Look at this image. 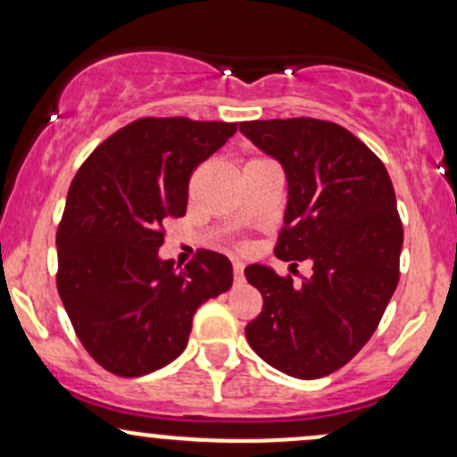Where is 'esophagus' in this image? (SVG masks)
Returning a JSON list of instances; mask_svg holds the SVG:
<instances>
[{
    "label": "esophagus",
    "mask_w": 457,
    "mask_h": 457,
    "mask_svg": "<svg viewBox=\"0 0 457 457\" xmlns=\"http://www.w3.org/2000/svg\"><path fill=\"white\" fill-rule=\"evenodd\" d=\"M243 269H245L243 262L236 260V262H234V279H236V281H243Z\"/></svg>",
    "instance_id": "1"
}]
</instances>
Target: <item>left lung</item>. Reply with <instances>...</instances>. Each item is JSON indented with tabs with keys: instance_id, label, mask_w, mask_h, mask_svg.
Wrapping results in <instances>:
<instances>
[{
	"instance_id": "1",
	"label": "left lung",
	"mask_w": 457,
	"mask_h": 457,
	"mask_svg": "<svg viewBox=\"0 0 457 457\" xmlns=\"http://www.w3.org/2000/svg\"><path fill=\"white\" fill-rule=\"evenodd\" d=\"M240 133L283 167L287 204L275 255L312 262L301 286L249 264L264 307L246 324L260 359L312 380L348 363L374 335L400 281L403 229L386 167L359 137L313 118L240 122Z\"/></svg>"
}]
</instances>
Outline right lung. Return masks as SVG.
Segmentation results:
<instances>
[{
    "label": "right lung",
    "instance_id": "right-lung-1",
    "mask_svg": "<svg viewBox=\"0 0 457 457\" xmlns=\"http://www.w3.org/2000/svg\"><path fill=\"white\" fill-rule=\"evenodd\" d=\"M234 133L229 122L137 120L103 141L68 188L57 292L83 348L115 376L178 359L199 305L232 287L225 255L202 249L178 271L159 246L162 223L187 214L193 170Z\"/></svg>",
    "mask_w": 457,
    "mask_h": 457
}]
</instances>
